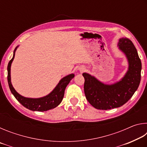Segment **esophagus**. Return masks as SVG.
Instances as JSON below:
<instances>
[{"instance_id":"1","label":"esophagus","mask_w":147,"mask_h":147,"mask_svg":"<svg viewBox=\"0 0 147 147\" xmlns=\"http://www.w3.org/2000/svg\"><path fill=\"white\" fill-rule=\"evenodd\" d=\"M84 68H83V69H81V71H84Z\"/></svg>"}]
</instances>
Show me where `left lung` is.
Instances as JSON below:
<instances>
[{
    "instance_id": "obj_1",
    "label": "left lung",
    "mask_w": 147,
    "mask_h": 147,
    "mask_svg": "<svg viewBox=\"0 0 147 147\" xmlns=\"http://www.w3.org/2000/svg\"><path fill=\"white\" fill-rule=\"evenodd\" d=\"M118 47L128 61V71L120 81L109 85L88 73L82 74L86 97L96 109L107 110L122 106L130 100L140 84L141 61L135 46L128 38H123L119 39Z\"/></svg>"
}]
</instances>
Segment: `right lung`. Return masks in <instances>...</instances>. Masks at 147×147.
<instances>
[{
  "instance_id": "obj_1",
  "label": "right lung",
  "mask_w": 147,
  "mask_h": 147,
  "mask_svg": "<svg viewBox=\"0 0 147 147\" xmlns=\"http://www.w3.org/2000/svg\"><path fill=\"white\" fill-rule=\"evenodd\" d=\"M17 47L15 49L13 58L9 61L8 65V82L9 88L10 89L11 93L13 94L16 98L22 105L30 110L45 111L56 108L61 102L64 96L65 89L69 83L70 82V81L74 77V74H71L63 77L59 82L58 85L56 86V88L53 89V91L49 94H47V96L38 98L24 97V96L19 94L15 90L11 82V65L14 59L15 53H16Z\"/></svg>"
}]
</instances>
